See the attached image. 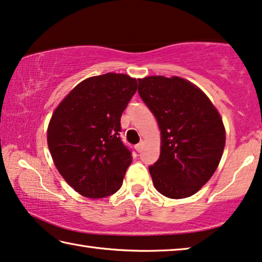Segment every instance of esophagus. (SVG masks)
Segmentation results:
<instances>
[{
	"mask_svg": "<svg viewBox=\"0 0 262 262\" xmlns=\"http://www.w3.org/2000/svg\"><path fill=\"white\" fill-rule=\"evenodd\" d=\"M143 145H144L143 143L137 144L136 146H135V147H136V151H137V152H140V151H142V150H143Z\"/></svg>",
	"mask_w": 262,
	"mask_h": 262,
	"instance_id": "1",
	"label": "esophagus"
}]
</instances>
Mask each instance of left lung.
<instances>
[{
	"mask_svg": "<svg viewBox=\"0 0 262 262\" xmlns=\"http://www.w3.org/2000/svg\"><path fill=\"white\" fill-rule=\"evenodd\" d=\"M138 94L158 122L160 156L148 167L156 190L187 198L210 180L225 147L219 112L198 86L180 77L138 79Z\"/></svg>",
	"mask_w": 262,
	"mask_h": 262,
	"instance_id": "1",
	"label": "left lung"
}]
</instances>
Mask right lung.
Segmentation results:
<instances>
[{
    "instance_id": "add662e5",
    "label": "right lung",
    "mask_w": 262,
    "mask_h": 262,
    "mask_svg": "<svg viewBox=\"0 0 262 262\" xmlns=\"http://www.w3.org/2000/svg\"><path fill=\"white\" fill-rule=\"evenodd\" d=\"M136 78L108 72L84 79L56 107L48 146L58 172L86 198L117 192L132 162L119 137L120 117L136 94Z\"/></svg>"
}]
</instances>
